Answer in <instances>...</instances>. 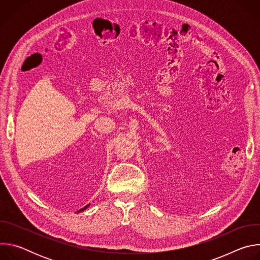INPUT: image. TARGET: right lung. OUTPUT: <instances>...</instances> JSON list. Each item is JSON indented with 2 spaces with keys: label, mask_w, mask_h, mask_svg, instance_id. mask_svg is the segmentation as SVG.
<instances>
[{
  "label": "right lung",
  "mask_w": 260,
  "mask_h": 260,
  "mask_svg": "<svg viewBox=\"0 0 260 260\" xmlns=\"http://www.w3.org/2000/svg\"><path fill=\"white\" fill-rule=\"evenodd\" d=\"M88 206H89V204H88V205H87V206H85V207H84V208H82V209H80V210H79V211H78V212H82V211H84V210H86V209H87V208H88Z\"/></svg>",
  "instance_id": "right-lung-1"
}]
</instances>
